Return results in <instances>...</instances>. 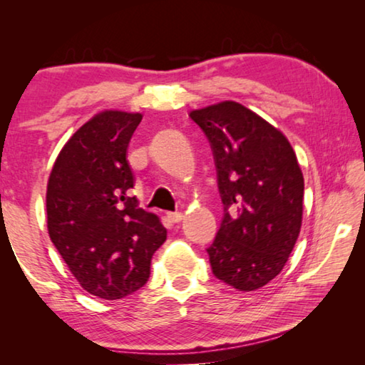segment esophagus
Instances as JSON below:
<instances>
[{
	"instance_id": "1",
	"label": "esophagus",
	"mask_w": 365,
	"mask_h": 365,
	"mask_svg": "<svg viewBox=\"0 0 365 365\" xmlns=\"http://www.w3.org/2000/svg\"><path fill=\"white\" fill-rule=\"evenodd\" d=\"M168 219L170 222H174V224H178V222L183 220V214L182 212H169L168 214Z\"/></svg>"
}]
</instances>
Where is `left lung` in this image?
<instances>
[{
    "label": "left lung",
    "instance_id": "1",
    "mask_svg": "<svg viewBox=\"0 0 365 365\" xmlns=\"http://www.w3.org/2000/svg\"><path fill=\"white\" fill-rule=\"evenodd\" d=\"M209 140L224 219L207 248L214 275L240 292L285 267L302 222L304 178L279 128L235 101L190 113Z\"/></svg>",
    "mask_w": 365,
    "mask_h": 365
}]
</instances>
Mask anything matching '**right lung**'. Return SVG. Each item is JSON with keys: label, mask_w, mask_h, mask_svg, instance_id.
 Returning a JSON list of instances; mask_svg holds the SVG:
<instances>
[{"label": "right lung", "mask_w": 365, "mask_h": 365, "mask_svg": "<svg viewBox=\"0 0 365 365\" xmlns=\"http://www.w3.org/2000/svg\"><path fill=\"white\" fill-rule=\"evenodd\" d=\"M141 119L113 109L91 117L61 150L48 180L49 238L82 288L103 299L143 287L168 238L158 215L127 196V148Z\"/></svg>", "instance_id": "1"}]
</instances>
